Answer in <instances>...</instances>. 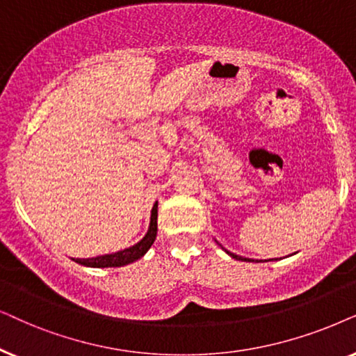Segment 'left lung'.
<instances>
[{"instance_id": "left-lung-1", "label": "left lung", "mask_w": 356, "mask_h": 356, "mask_svg": "<svg viewBox=\"0 0 356 356\" xmlns=\"http://www.w3.org/2000/svg\"><path fill=\"white\" fill-rule=\"evenodd\" d=\"M226 252L229 254L231 257H233V259H236V260H244V262H254L252 259H245V257H241V255H236V254H233V252H229V250H226Z\"/></svg>"}]
</instances>
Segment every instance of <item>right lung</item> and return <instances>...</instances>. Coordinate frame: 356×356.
Segmentation results:
<instances>
[{
	"instance_id": "add662e5",
	"label": "right lung",
	"mask_w": 356,
	"mask_h": 356,
	"mask_svg": "<svg viewBox=\"0 0 356 356\" xmlns=\"http://www.w3.org/2000/svg\"><path fill=\"white\" fill-rule=\"evenodd\" d=\"M156 234H158V202L154 203L153 210H151V221H149V229L143 239L138 244L131 245L129 249L118 250L115 254H107V255H99V257L92 259H73L74 262L86 265V267H96V268H106V267H123V265H129L135 260L143 257L148 252V249L153 245Z\"/></svg>"
}]
</instances>
